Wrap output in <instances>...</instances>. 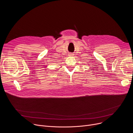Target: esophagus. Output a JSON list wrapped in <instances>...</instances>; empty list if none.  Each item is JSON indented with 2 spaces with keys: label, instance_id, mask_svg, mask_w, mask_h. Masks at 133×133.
Instances as JSON below:
<instances>
[{
  "label": "esophagus",
  "instance_id": "obj_1",
  "mask_svg": "<svg viewBox=\"0 0 133 133\" xmlns=\"http://www.w3.org/2000/svg\"><path fill=\"white\" fill-rule=\"evenodd\" d=\"M72 55H73L72 54H69V56H72Z\"/></svg>",
  "mask_w": 133,
  "mask_h": 133
}]
</instances>
